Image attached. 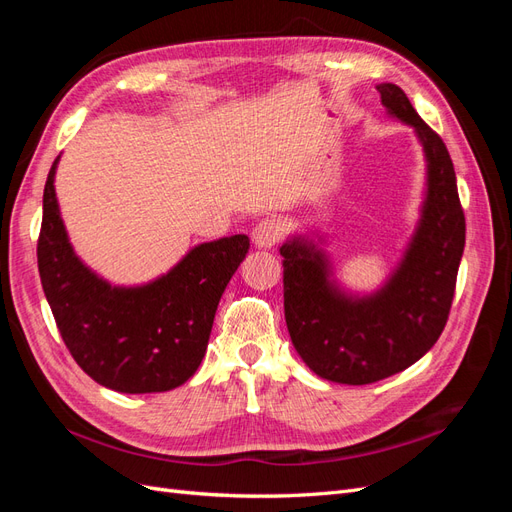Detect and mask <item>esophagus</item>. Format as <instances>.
<instances>
[{"instance_id":"34e87169","label":"esophagus","mask_w":512,"mask_h":512,"mask_svg":"<svg viewBox=\"0 0 512 512\" xmlns=\"http://www.w3.org/2000/svg\"><path fill=\"white\" fill-rule=\"evenodd\" d=\"M280 239H282V224H280V220H275V218H267V220L258 222L252 230L254 245L265 247V250H267V247H273L275 243H280Z\"/></svg>"}]
</instances>
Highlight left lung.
<instances>
[{"instance_id":"left-lung-1","label":"left lung","mask_w":512,"mask_h":512,"mask_svg":"<svg viewBox=\"0 0 512 512\" xmlns=\"http://www.w3.org/2000/svg\"><path fill=\"white\" fill-rule=\"evenodd\" d=\"M378 91L386 113L414 130L427 162L421 218L404 256L378 290L356 294L337 284L329 254L314 239L294 235L280 247L294 350L316 376L354 386L399 374L438 342L466 245L446 145L397 85L380 83Z\"/></svg>"}]
</instances>
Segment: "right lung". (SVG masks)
<instances>
[{"label":"right lung","instance_id":"add662e5","mask_svg":"<svg viewBox=\"0 0 512 512\" xmlns=\"http://www.w3.org/2000/svg\"><path fill=\"white\" fill-rule=\"evenodd\" d=\"M53 162L44 185L38 271L61 339L89 378L117 393H164L203 361L215 309L243 262L245 235L200 243L141 286H113L76 256L61 220Z\"/></svg>","mask_w":512,"mask_h":512}]
</instances>
